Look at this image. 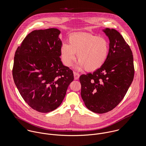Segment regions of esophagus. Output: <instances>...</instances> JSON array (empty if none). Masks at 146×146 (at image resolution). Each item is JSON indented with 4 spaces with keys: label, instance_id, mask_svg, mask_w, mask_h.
Segmentation results:
<instances>
[{
    "label": "esophagus",
    "instance_id": "obj_1",
    "mask_svg": "<svg viewBox=\"0 0 146 146\" xmlns=\"http://www.w3.org/2000/svg\"><path fill=\"white\" fill-rule=\"evenodd\" d=\"M74 79H75V80H78V79L79 78V77H80L79 74H78V73L76 72H74Z\"/></svg>",
    "mask_w": 146,
    "mask_h": 146
}]
</instances>
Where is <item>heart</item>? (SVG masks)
I'll return each instance as SVG.
<instances>
[{"label":"heart","mask_w":146,"mask_h":146,"mask_svg":"<svg viewBox=\"0 0 146 146\" xmlns=\"http://www.w3.org/2000/svg\"><path fill=\"white\" fill-rule=\"evenodd\" d=\"M68 42L69 44L63 42L60 49L66 66L72 64L76 54L79 61L78 70L85 68L88 71H94L104 64L109 52V44L106 39L89 33H76L69 36Z\"/></svg>","instance_id":"b5f03b06"}]
</instances>
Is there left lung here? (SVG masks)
<instances>
[{"instance_id":"obj_1","label":"left lung","mask_w":146,"mask_h":146,"mask_svg":"<svg viewBox=\"0 0 146 146\" xmlns=\"http://www.w3.org/2000/svg\"><path fill=\"white\" fill-rule=\"evenodd\" d=\"M103 31L110 40L107 58L100 68L79 79L85 106L97 113L110 111L119 104L134 75L133 53L122 35L113 29Z\"/></svg>"}]
</instances>
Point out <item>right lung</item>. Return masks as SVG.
<instances>
[{"label":"right lung","mask_w":146,"mask_h":146,"mask_svg":"<svg viewBox=\"0 0 146 146\" xmlns=\"http://www.w3.org/2000/svg\"><path fill=\"white\" fill-rule=\"evenodd\" d=\"M60 33L55 28L34 30L15 53L14 82L24 101L40 112L58 107L74 79L72 71L63 64L60 57Z\"/></svg>","instance_id":"right-lung-1"}]
</instances>
